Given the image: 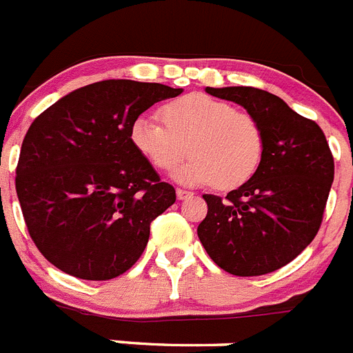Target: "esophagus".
Segmentation results:
<instances>
[{
  "instance_id": "esophagus-1",
  "label": "esophagus",
  "mask_w": 353,
  "mask_h": 353,
  "mask_svg": "<svg viewBox=\"0 0 353 353\" xmlns=\"http://www.w3.org/2000/svg\"><path fill=\"white\" fill-rule=\"evenodd\" d=\"M176 197H179L180 201H185V199H190V197H194V194L189 192V190L176 189Z\"/></svg>"
}]
</instances>
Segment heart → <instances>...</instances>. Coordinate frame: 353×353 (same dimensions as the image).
Instances as JSON below:
<instances>
[{
  "mask_svg": "<svg viewBox=\"0 0 353 353\" xmlns=\"http://www.w3.org/2000/svg\"><path fill=\"white\" fill-rule=\"evenodd\" d=\"M163 123L139 116L132 123L133 147L157 170H171L183 185L234 189L253 176L263 152V133L251 114L206 93H189L161 109ZM188 147L185 148V145Z\"/></svg>",
  "mask_w": 353,
  "mask_h": 353,
  "instance_id": "b5f03b06",
  "label": "heart"
}]
</instances>
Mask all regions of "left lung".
<instances>
[{"label":"left lung","instance_id":"1","mask_svg":"<svg viewBox=\"0 0 353 353\" xmlns=\"http://www.w3.org/2000/svg\"><path fill=\"white\" fill-rule=\"evenodd\" d=\"M206 93L239 103L263 133L260 164L223 201L206 194L208 214L197 236L211 260L241 277L284 267L314 241L334 179L322 130L283 99L251 86Z\"/></svg>","mask_w":353,"mask_h":353}]
</instances>
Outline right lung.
<instances>
[{
  "label": "right lung",
  "instance_id": "1",
  "mask_svg": "<svg viewBox=\"0 0 353 353\" xmlns=\"http://www.w3.org/2000/svg\"><path fill=\"white\" fill-rule=\"evenodd\" d=\"M182 88L107 79L74 90L39 114L17 164V196L43 256L65 274L109 281L142 256L150 223L174 203L133 147L132 123Z\"/></svg>",
  "mask_w": 353,
  "mask_h": 353
}]
</instances>
